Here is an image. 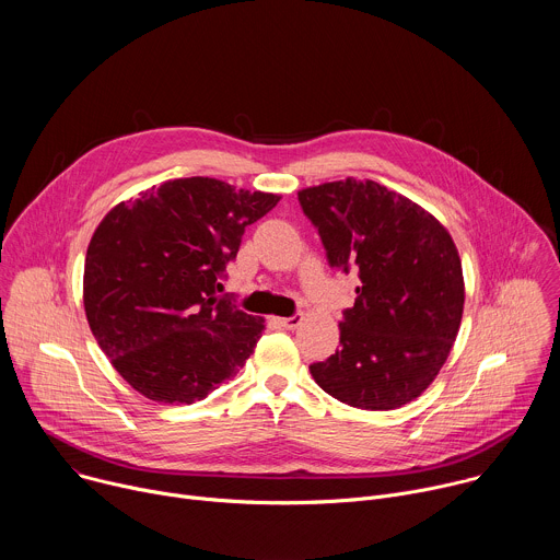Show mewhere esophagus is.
<instances>
[{
  "instance_id": "obj_1",
  "label": "esophagus",
  "mask_w": 560,
  "mask_h": 560,
  "mask_svg": "<svg viewBox=\"0 0 560 560\" xmlns=\"http://www.w3.org/2000/svg\"><path fill=\"white\" fill-rule=\"evenodd\" d=\"M301 322H303L301 314H292V316L277 318V324H279L281 328H285V330H294V328H299V324H301Z\"/></svg>"
}]
</instances>
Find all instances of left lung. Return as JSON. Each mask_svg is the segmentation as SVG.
<instances>
[{
	"label": "left lung",
	"instance_id": "left-lung-1",
	"mask_svg": "<svg viewBox=\"0 0 560 560\" xmlns=\"http://www.w3.org/2000/svg\"><path fill=\"white\" fill-rule=\"evenodd\" d=\"M330 266L357 268L341 348L310 365L316 385L361 410H396L436 378L456 341L465 283L445 225L408 197L348 177L299 190Z\"/></svg>",
	"mask_w": 560,
	"mask_h": 560
}]
</instances>
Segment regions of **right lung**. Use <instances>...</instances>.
<instances>
[{
	"mask_svg": "<svg viewBox=\"0 0 560 560\" xmlns=\"http://www.w3.org/2000/svg\"><path fill=\"white\" fill-rule=\"evenodd\" d=\"M279 195L171 179L117 203L84 266L89 326L124 381L156 404H195L244 368L264 318L217 292L225 264Z\"/></svg>",
	"mask_w": 560,
	"mask_h": 560,
	"instance_id": "1",
	"label": "right lung"
}]
</instances>
